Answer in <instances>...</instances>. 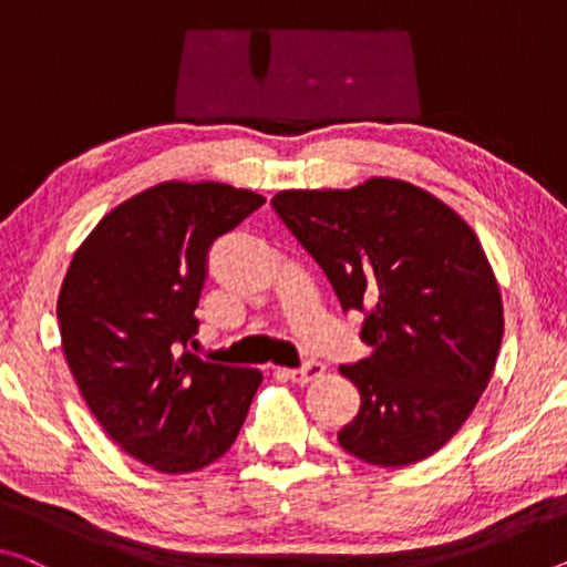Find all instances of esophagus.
Wrapping results in <instances>:
<instances>
[{
	"instance_id": "obj_1",
	"label": "esophagus",
	"mask_w": 567,
	"mask_h": 567,
	"mask_svg": "<svg viewBox=\"0 0 567 567\" xmlns=\"http://www.w3.org/2000/svg\"><path fill=\"white\" fill-rule=\"evenodd\" d=\"M284 378H289L296 385H309V382L319 380L321 374H324V364L321 362H307L303 368L299 370H281Z\"/></svg>"
}]
</instances>
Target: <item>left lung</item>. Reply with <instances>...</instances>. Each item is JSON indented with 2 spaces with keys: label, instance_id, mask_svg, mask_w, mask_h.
Returning <instances> with one entry per match:
<instances>
[{
  "label": "left lung",
  "instance_id": "obj_1",
  "mask_svg": "<svg viewBox=\"0 0 567 567\" xmlns=\"http://www.w3.org/2000/svg\"><path fill=\"white\" fill-rule=\"evenodd\" d=\"M271 205L342 309L364 313L372 354L339 368L360 390L339 446L393 468L433 456L489 385L504 334L499 284L474 230L439 197L390 177L284 189Z\"/></svg>",
  "mask_w": 567,
  "mask_h": 567
}]
</instances>
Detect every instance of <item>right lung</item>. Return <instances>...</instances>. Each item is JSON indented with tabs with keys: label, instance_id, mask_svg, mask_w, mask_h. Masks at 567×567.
<instances>
[{
	"label": "right lung",
	"instance_id": "obj_1",
	"mask_svg": "<svg viewBox=\"0 0 567 567\" xmlns=\"http://www.w3.org/2000/svg\"><path fill=\"white\" fill-rule=\"evenodd\" d=\"M264 203L223 182H162L95 225L60 286V339L85 405L162 474L220 458L264 380L187 352L213 243Z\"/></svg>",
	"mask_w": 567,
	"mask_h": 567
}]
</instances>
